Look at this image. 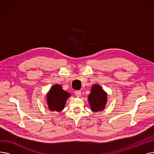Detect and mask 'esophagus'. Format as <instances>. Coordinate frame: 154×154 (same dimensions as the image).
I'll list each match as a JSON object with an SVG mask.
<instances>
[{"label": "esophagus", "instance_id": "esophagus-1", "mask_svg": "<svg viewBox=\"0 0 154 154\" xmlns=\"http://www.w3.org/2000/svg\"><path fill=\"white\" fill-rule=\"evenodd\" d=\"M75 95L76 97H80L81 95V91L80 90H77L75 91Z\"/></svg>", "mask_w": 154, "mask_h": 154}]
</instances>
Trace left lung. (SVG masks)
Listing matches in <instances>:
<instances>
[{
    "label": "left lung",
    "mask_w": 154,
    "mask_h": 154,
    "mask_svg": "<svg viewBox=\"0 0 154 154\" xmlns=\"http://www.w3.org/2000/svg\"><path fill=\"white\" fill-rule=\"evenodd\" d=\"M88 100L91 110L97 112L105 109L107 101V95L100 85L95 84L91 88V92L88 96Z\"/></svg>",
    "instance_id": "8db88e82"
}]
</instances>
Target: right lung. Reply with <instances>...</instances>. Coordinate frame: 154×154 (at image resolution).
<instances>
[{
    "label": "right lung",
    "instance_id": "obj_1",
    "mask_svg": "<svg viewBox=\"0 0 154 154\" xmlns=\"http://www.w3.org/2000/svg\"><path fill=\"white\" fill-rule=\"evenodd\" d=\"M71 94L64 91L62 86L56 84L53 85L47 95V102L48 109L52 111L60 112L65 106L67 98Z\"/></svg>",
    "mask_w": 154,
    "mask_h": 154
}]
</instances>
